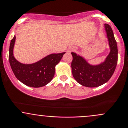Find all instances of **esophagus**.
I'll return each mask as SVG.
<instances>
[{
	"label": "esophagus",
	"mask_w": 128,
	"mask_h": 128,
	"mask_svg": "<svg viewBox=\"0 0 128 128\" xmlns=\"http://www.w3.org/2000/svg\"><path fill=\"white\" fill-rule=\"evenodd\" d=\"M75 50L74 48H72V49H71V50Z\"/></svg>",
	"instance_id": "34e87169"
}]
</instances>
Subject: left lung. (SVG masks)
<instances>
[{"label": "left lung", "mask_w": 128, "mask_h": 128, "mask_svg": "<svg viewBox=\"0 0 128 128\" xmlns=\"http://www.w3.org/2000/svg\"><path fill=\"white\" fill-rule=\"evenodd\" d=\"M110 52L105 60L98 64H92L80 55L72 52V74L81 85L96 88L107 82L114 73L118 62V47L113 30L110 25L104 24Z\"/></svg>", "instance_id": "1"}]
</instances>
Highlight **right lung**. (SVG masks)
Wrapping results in <instances>:
<instances>
[{
  "instance_id": "1",
  "label": "right lung",
  "mask_w": 128,
  "mask_h": 128,
  "mask_svg": "<svg viewBox=\"0 0 128 128\" xmlns=\"http://www.w3.org/2000/svg\"><path fill=\"white\" fill-rule=\"evenodd\" d=\"M15 39L14 36L10 42L8 59L16 78L22 83L32 88H40L49 83L54 76L55 66L60 62L65 52L48 55L34 64H22L14 56Z\"/></svg>"
}]
</instances>
